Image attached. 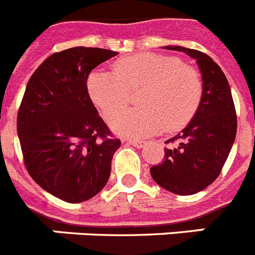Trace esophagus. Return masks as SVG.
<instances>
[{"label": "esophagus", "mask_w": 255, "mask_h": 255, "mask_svg": "<svg viewBox=\"0 0 255 255\" xmlns=\"http://www.w3.org/2000/svg\"><path fill=\"white\" fill-rule=\"evenodd\" d=\"M126 142L129 143V144H132L134 147H136V148H142V147L145 145L144 140H136V139H128Z\"/></svg>", "instance_id": "1"}]
</instances>
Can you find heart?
Masks as SVG:
<instances>
[{"instance_id": "obj_1", "label": "heart", "mask_w": 255, "mask_h": 255, "mask_svg": "<svg viewBox=\"0 0 255 255\" xmlns=\"http://www.w3.org/2000/svg\"><path fill=\"white\" fill-rule=\"evenodd\" d=\"M91 101L111 120L130 102V93L143 88L135 110L126 111L111 126L120 135L142 138L164 128L175 131L190 123L199 110L204 86L195 68L177 58L143 53L117 60L112 72L97 69L88 77Z\"/></svg>"}]
</instances>
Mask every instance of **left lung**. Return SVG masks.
Listing matches in <instances>:
<instances>
[{"label": "left lung", "instance_id": "8db88e82", "mask_svg": "<svg viewBox=\"0 0 255 255\" xmlns=\"http://www.w3.org/2000/svg\"><path fill=\"white\" fill-rule=\"evenodd\" d=\"M190 55L201 72L202 99L190 124L166 140L164 161L151 167L158 186L175 195L205 190L221 174L236 138L237 117L227 78L217 63L199 50L165 46Z\"/></svg>", "mask_w": 255, "mask_h": 255}]
</instances>
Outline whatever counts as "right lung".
I'll use <instances>...</instances> for the list:
<instances>
[{
	"label": "right lung",
	"instance_id": "1",
	"mask_svg": "<svg viewBox=\"0 0 255 255\" xmlns=\"http://www.w3.org/2000/svg\"><path fill=\"white\" fill-rule=\"evenodd\" d=\"M116 51L72 47L34 71L18 112L24 165L41 188L77 204L103 190L120 139L113 138L88 93L90 72Z\"/></svg>",
	"mask_w": 255,
	"mask_h": 255
}]
</instances>
